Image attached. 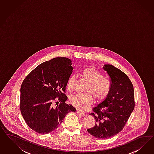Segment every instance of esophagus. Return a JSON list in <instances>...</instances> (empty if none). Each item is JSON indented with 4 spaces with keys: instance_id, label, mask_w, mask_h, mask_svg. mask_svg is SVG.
I'll use <instances>...</instances> for the list:
<instances>
[{
    "instance_id": "esophagus-1",
    "label": "esophagus",
    "mask_w": 154,
    "mask_h": 154,
    "mask_svg": "<svg viewBox=\"0 0 154 154\" xmlns=\"http://www.w3.org/2000/svg\"><path fill=\"white\" fill-rule=\"evenodd\" d=\"M77 113L79 115H80L83 116L86 115V114H85L84 112H81V111H80L79 110H77Z\"/></svg>"
}]
</instances>
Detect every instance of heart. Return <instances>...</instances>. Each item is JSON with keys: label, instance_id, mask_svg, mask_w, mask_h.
Instances as JSON below:
<instances>
[{"label": "heart", "instance_id": "obj_1", "mask_svg": "<svg viewBox=\"0 0 154 154\" xmlns=\"http://www.w3.org/2000/svg\"><path fill=\"white\" fill-rule=\"evenodd\" d=\"M81 75L88 85L86 93H76L72 95L70 102L72 106L79 110L84 111L89 107L93 101V97L97 102H101L107 97L111 89V84L108 79L93 67H88L82 70ZM75 77L70 76L68 79L66 88L69 90L73 89Z\"/></svg>", "mask_w": 154, "mask_h": 154}]
</instances>
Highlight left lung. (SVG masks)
Returning <instances> with one entry per match:
<instances>
[{
  "label": "left lung",
  "instance_id": "left-lung-1",
  "mask_svg": "<svg viewBox=\"0 0 154 154\" xmlns=\"http://www.w3.org/2000/svg\"><path fill=\"white\" fill-rule=\"evenodd\" d=\"M103 69L109 76L111 91L102 102L93 108L90 115L95 119V124L88 129L99 139L109 138L120 133L135 106L133 86L126 74L109 64H105Z\"/></svg>",
  "mask_w": 154,
  "mask_h": 154
}]
</instances>
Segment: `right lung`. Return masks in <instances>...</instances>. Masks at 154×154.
Masks as SVG:
<instances>
[{
	"label": "right lung",
	"instance_id": "obj_1",
	"mask_svg": "<svg viewBox=\"0 0 154 154\" xmlns=\"http://www.w3.org/2000/svg\"><path fill=\"white\" fill-rule=\"evenodd\" d=\"M71 65L69 59L55 57L39 64L23 79L20 110L28 126L38 133L55 131L67 113L75 112V107L65 103V88L73 69Z\"/></svg>",
	"mask_w": 154,
	"mask_h": 154
}]
</instances>
